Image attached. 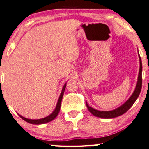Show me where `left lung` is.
<instances>
[{"instance_id": "left-lung-1", "label": "left lung", "mask_w": 149, "mask_h": 149, "mask_svg": "<svg viewBox=\"0 0 149 149\" xmlns=\"http://www.w3.org/2000/svg\"><path fill=\"white\" fill-rule=\"evenodd\" d=\"M139 74H138V79H137V83L135 87V91H134L133 93L132 94L128 100L124 103L123 105H122L120 107L116 108V109L113 110V111H100L98 110H95L94 108L91 107L88 104H87V102H86V106H87L88 111L93 114V115H95V117H101V118H104V119H111V118H115L120 115H123L128 111L130 108L133 105V104L135 103V101L137 99V97H139V93L141 92V89H142V60H141L140 56L139 55Z\"/></svg>"}]
</instances>
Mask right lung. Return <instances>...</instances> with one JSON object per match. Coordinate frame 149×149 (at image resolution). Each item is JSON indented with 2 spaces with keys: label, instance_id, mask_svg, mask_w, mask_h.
<instances>
[{
  "label": "right lung",
  "instance_id": "add662e5",
  "mask_svg": "<svg viewBox=\"0 0 149 149\" xmlns=\"http://www.w3.org/2000/svg\"><path fill=\"white\" fill-rule=\"evenodd\" d=\"M65 87H66V83L65 84V85H64L63 89H62V91H61V95L59 96V98H58L57 104H56V108H55L54 111H53L52 113H51L49 115H48L47 117H44V118L40 119H30L25 118V117L21 116V115H20L19 114H18V115H19V116L21 117V118L23 119V120H25V122L30 123V124H45V123H47V122H50V121H52L53 119L56 118V117L57 116L58 113H59L60 108H61V104L62 98H63V94H64V91H65Z\"/></svg>",
  "mask_w": 149,
  "mask_h": 149
}]
</instances>
